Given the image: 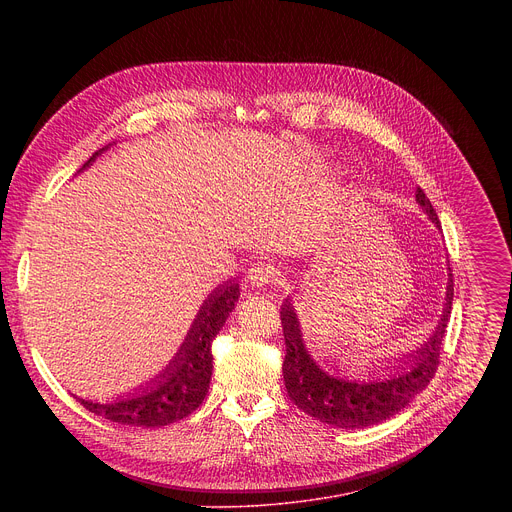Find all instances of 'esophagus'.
<instances>
[{"label":"esophagus","mask_w":512,"mask_h":512,"mask_svg":"<svg viewBox=\"0 0 512 512\" xmlns=\"http://www.w3.org/2000/svg\"><path fill=\"white\" fill-rule=\"evenodd\" d=\"M277 277H279V269L273 263H267V261L255 263L249 271V281L255 287H265V285L277 281Z\"/></svg>","instance_id":"1"}]
</instances>
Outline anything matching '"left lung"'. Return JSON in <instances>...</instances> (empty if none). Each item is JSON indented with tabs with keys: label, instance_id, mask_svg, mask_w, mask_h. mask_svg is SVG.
I'll return each mask as SVG.
<instances>
[{
	"label": "left lung",
	"instance_id": "8db88e82",
	"mask_svg": "<svg viewBox=\"0 0 512 512\" xmlns=\"http://www.w3.org/2000/svg\"><path fill=\"white\" fill-rule=\"evenodd\" d=\"M415 200L429 221L440 229V218H437L421 188H417ZM452 300L454 279L452 273H448L446 302L433 334L415 350L389 360L385 358L381 369L391 371L387 377H377L375 373L371 375L369 369L367 379H346L326 373L312 358L304 342L296 308L287 296L279 314L285 336L283 381L289 399L304 413L342 429L369 427L393 417L407 407L433 379L437 362H440V348L450 320ZM373 367L377 369V364H373Z\"/></svg>",
	"mask_w": 512,
	"mask_h": 512
}]
</instances>
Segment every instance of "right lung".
Here are the masks:
<instances>
[{"label": "right lung", "mask_w": 512, "mask_h": 512, "mask_svg": "<svg viewBox=\"0 0 512 512\" xmlns=\"http://www.w3.org/2000/svg\"><path fill=\"white\" fill-rule=\"evenodd\" d=\"M107 148L95 152L79 172L93 166L97 156H101ZM239 296L241 289L237 279H229L214 287L200 306L178 352L166 364V369H162V373L152 381L139 385V389L133 393L107 403L81 397L77 399L91 413L131 427H162L188 417L202 405L208 393L212 377L210 346L214 336L221 332L227 318L235 310Z\"/></svg>", "instance_id": "add662e5"}]
</instances>
